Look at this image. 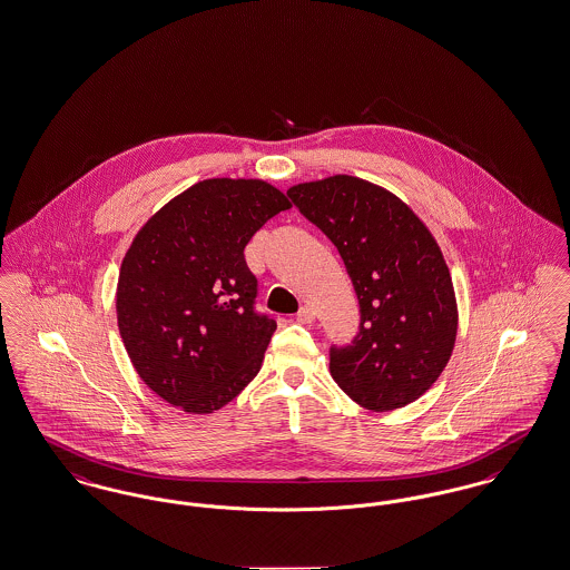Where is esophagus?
<instances>
[{"instance_id":"esophagus-1","label":"esophagus","mask_w":570,"mask_h":570,"mask_svg":"<svg viewBox=\"0 0 570 570\" xmlns=\"http://www.w3.org/2000/svg\"><path fill=\"white\" fill-rule=\"evenodd\" d=\"M316 318V309L312 305H303L297 312V321L301 325H309Z\"/></svg>"}]
</instances>
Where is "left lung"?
Listing matches in <instances>:
<instances>
[{
	"instance_id": "left-lung-1",
	"label": "left lung",
	"mask_w": 570,
	"mask_h": 570,
	"mask_svg": "<svg viewBox=\"0 0 570 570\" xmlns=\"http://www.w3.org/2000/svg\"><path fill=\"white\" fill-rule=\"evenodd\" d=\"M337 247L361 307L348 346H331V376L358 406L419 400L446 367L458 335L451 273L430 228L404 200L351 175L288 190Z\"/></svg>"
}]
</instances>
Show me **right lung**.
<instances>
[{
	"instance_id": "add662e5",
	"label": "right lung",
	"mask_w": 570,
	"mask_h": 570,
	"mask_svg": "<svg viewBox=\"0 0 570 570\" xmlns=\"http://www.w3.org/2000/svg\"><path fill=\"white\" fill-rule=\"evenodd\" d=\"M288 198L261 179H205L136 233L117 325L142 382L191 414L233 402L261 370L275 321L258 314L244 249Z\"/></svg>"
}]
</instances>
